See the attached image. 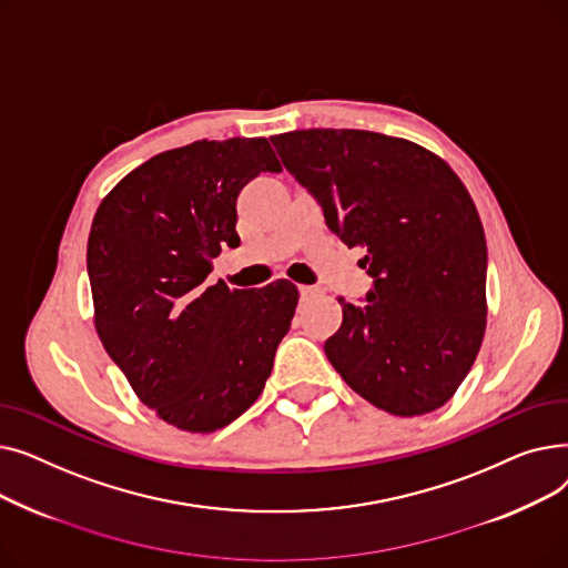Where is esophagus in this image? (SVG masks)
Here are the masks:
<instances>
[{
	"mask_svg": "<svg viewBox=\"0 0 568 568\" xmlns=\"http://www.w3.org/2000/svg\"><path fill=\"white\" fill-rule=\"evenodd\" d=\"M320 294H322V287H317V285H300L302 302H311V300H315V296H320Z\"/></svg>",
	"mask_w": 568,
	"mask_h": 568,
	"instance_id": "esophagus-1",
	"label": "esophagus"
}]
</instances>
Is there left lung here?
<instances>
[{
	"mask_svg": "<svg viewBox=\"0 0 568 568\" xmlns=\"http://www.w3.org/2000/svg\"><path fill=\"white\" fill-rule=\"evenodd\" d=\"M272 144L326 227L366 251V304L341 300L326 359L384 412L442 407L479 354L488 313L486 236L467 189L439 156L403 138L308 129Z\"/></svg>",
	"mask_w": 568,
	"mask_h": 568,
	"instance_id": "obj_1",
	"label": "left lung"
}]
</instances>
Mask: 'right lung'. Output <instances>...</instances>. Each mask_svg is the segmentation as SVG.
I'll return each mask as SVG.
<instances>
[{
    "instance_id": "1",
    "label": "right lung",
    "mask_w": 568,
    "mask_h": 568,
    "mask_svg": "<svg viewBox=\"0 0 568 568\" xmlns=\"http://www.w3.org/2000/svg\"><path fill=\"white\" fill-rule=\"evenodd\" d=\"M281 172L264 138L197 140L149 159L101 202L87 244L97 332L138 398L179 430L212 433L262 394L300 292L209 285L239 244L236 197Z\"/></svg>"
}]
</instances>
